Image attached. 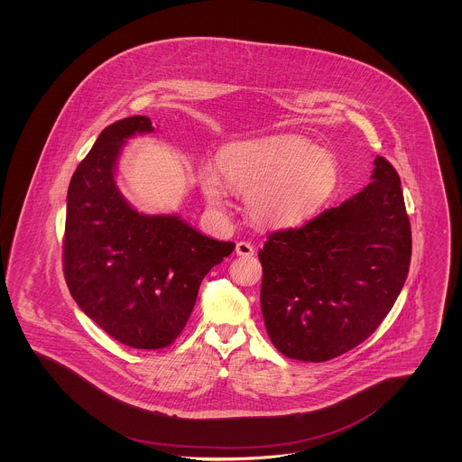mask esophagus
I'll use <instances>...</instances> for the list:
<instances>
[{
    "instance_id": "obj_1",
    "label": "esophagus",
    "mask_w": 462,
    "mask_h": 462,
    "mask_svg": "<svg viewBox=\"0 0 462 462\" xmlns=\"http://www.w3.org/2000/svg\"><path fill=\"white\" fill-rule=\"evenodd\" d=\"M236 253H237V256L249 258V256H253V254H254V247H253L249 242H237V245H236Z\"/></svg>"
}]
</instances>
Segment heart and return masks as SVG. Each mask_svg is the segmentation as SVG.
I'll list each match as a JSON object with an SVG mask.
<instances>
[{"label":"heart","mask_w":462,"mask_h":462,"mask_svg":"<svg viewBox=\"0 0 462 462\" xmlns=\"http://www.w3.org/2000/svg\"><path fill=\"white\" fill-rule=\"evenodd\" d=\"M217 170L230 189L244 192L249 218L272 228L310 218L332 196L339 180L332 154L296 134L225 145L217 155ZM199 183L211 206H226L220 177L211 166H200Z\"/></svg>","instance_id":"b5f03b06"}]
</instances>
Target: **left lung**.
I'll use <instances>...</instances> for the list:
<instances>
[{"mask_svg": "<svg viewBox=\"0 0 462 462\" xmlns=\"http://www.w3.org/2000/svg\"><path fill=\"white\" fill-rule=\"evenodd\" d=\"M373 181L300 228L268 236L262 313L273 346L326 362L365 341L405 284L412 236L400 176L381 155Z\"/></svg>", "mask_w": 462, "mask_h": 462, "instance_id": "left-lung-1", "label": "left lung"}]
</instances>
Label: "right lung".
I'll return each mask as SVG.
<instances>
[{"label":"right lung","mask_w":462,"mask_h":462,"mask_svg":"<svg viewBox=\"0 0 462 462\" xmlns=\"http://www.w3.org/2000/svg\"><path fill=\"white\" fill-rule=\"evenodd\" d=\"M152 132L145 116L112 123L67 190V287L98 328L138 350L175 341L202 279L236 247L202 236L176 215L138 213L121 196L114 178L121 149L136 133Z\"/></svg>","instance_id":"right-lung-1"}]
</instances>
